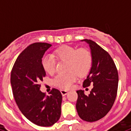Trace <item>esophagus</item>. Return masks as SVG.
Returning a JSON list of instances; mask_svg holds the SVG:
<instances>
[{
  "mask_svg": "<svg viewBox=\"0 0 131 131\" xmlns=\"http://www.w3.org/2000/svg\"><path fill=\"white\" fill-rule=\"evenodd\" d=\"M60 92H61V94L62 95V96H65L68 93V91H65V90H61Z\"/></svg>",
  "mask_w": 131,
  "mask_h": 131,
  "instance_id": "esophagus-1",
  "label": "esophagus"
}]
</instances>
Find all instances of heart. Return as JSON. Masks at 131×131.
Returning a JSON list of instances; mask_svg holds the SVG:
<instances>
[{
	"label": "heart",
	"instance_id": "obj_1",
	"mask_svg": "<svg viewBox=\"0 0 131 131\" xmlns=\"http://www.w3.org/2000/svg\"><path fill=\"white\" fill-rule=\"evenodd\" d=\"M56 57L59 60L68 61L67 69L70 71L67 74H59L52 80L55 86L62 89H69L77 80V74L84 76L89 71L92 64V56L85 48L77 49L71 46H64L57 48L53 55L45 54L41 60L44 71L48 74H53L55 71Z\"/></svg>",
	"mask_w": 131,
	"mask_h": 131
}]
</instances>
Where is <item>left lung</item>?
Returning <instances> with one entry per match:
<instances>
[{"label":"left lung","mask_w":131,"mask_h":131,"mask_svg":"<svg viewBox=\"0 0 131 131\" xmlns=\"http://www.w3.org/2000/svg\"><path fill=\"white\" fill-rule=\"evenodd\" d=\"M89 45L92 64L83 88L93 85L88 95L84 91H77V107L79 117L88 122L103 118L110 112L115 101L118 89V71L110 54L95 42L83 39Z\"/></svg>","instance_id":"obj_1"}]
</instances>
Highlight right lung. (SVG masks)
I'll use <instances>...</instances> for the list:
<instances>
[{
	"label": "right lung",
	"mask_w": 131,
	"mask_h": 131,
	"mask_svg": "<svg viewBox=\"0 0 131 131\" xmlns=\"http://www.w3.org/2000/svg\"><path fill=\"white\" fill-rule=\"evenodd\" d=\"M51 46L46 43L29 46L17 58L11 71L10 83L19 109L27 119L40 126H51L61 115L60 91L53 88L49 95L40 91L39 83L46 75L41 60Z\"/></svg>",
	"instance_id": "add662e5"
}]
</instances>
